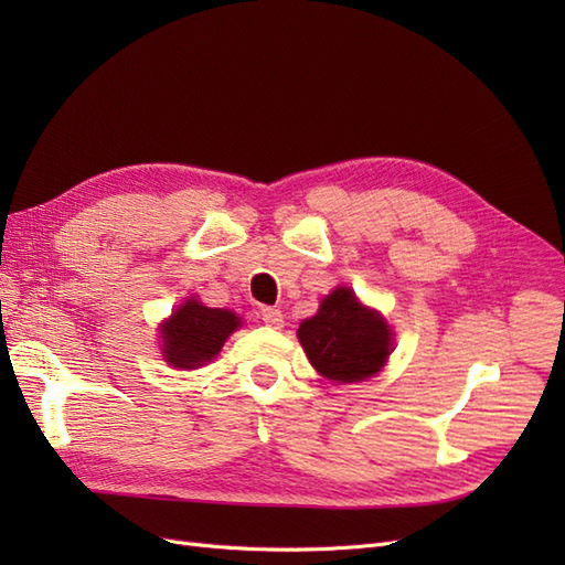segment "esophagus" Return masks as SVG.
Segmentation results:
<instances>
[{"mask_svg": "<svg viewBox=\"0 0 565 565\" xmlns=\"http://www.w3.org/2000/svg\"><path fill=\"white\" fill-rule=\"evenodd\" d=\"M262 320L268 324V328L273 330H280L282 328V311L280 309H270V306H266V309H262Z\"/></svg>", "mask_w": 565, "mask_h": 565, "instance_id": "1", "label": "esophagus"}]
</instances>
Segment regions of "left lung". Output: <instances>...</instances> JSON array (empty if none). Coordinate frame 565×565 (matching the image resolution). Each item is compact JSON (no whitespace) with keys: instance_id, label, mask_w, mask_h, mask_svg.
<instances>
[{"instance_id":"left-lung-1","label":"left lung","mask_w":565,"mask_h":565,"mask_svg":"<svg viewBox=\"0 0 565 565\" xmlns=\"http://www.w3.org/2000/svg\"><path fill=\"white\" fill-rule=\"evenodd\" d=\"M299 341L311 365L334 382H361L377 374L391 353V330L380 313L355 299L349 287L324 297L320 311L299 324Z\"/></svg>"}]
</instances>
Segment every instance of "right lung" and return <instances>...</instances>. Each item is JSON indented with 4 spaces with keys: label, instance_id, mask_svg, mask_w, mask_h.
I'll return each mask as SVG.
<instances>
[{
    "label": "right lung",
    "instance_id": "1",
    "mask_svg": "<svg viewBox=\"0 0 565 565\" xmlns=\"http://www.w3.org/2000/svg\"><path fill=\"white\" fill-rule=\"evenodd\" d=\"M237 324H241V320L233 311L207 309L200 301L188 299L162 324L164 361L183 370L200 367L221 351Z\"/></svg>",
    "mask_w": 565,
    "mask_h": 565
}]
</instances>
